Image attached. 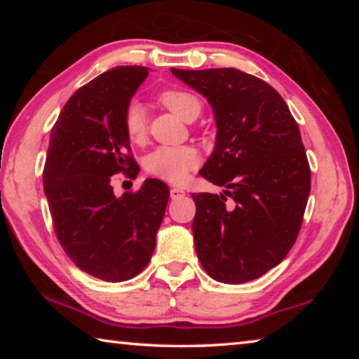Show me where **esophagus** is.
Wrapping results in <instances>:
<instances>
[{
  "label": "esophagus",
  "mask_w": 359,
  "mask_h": 359,
  "mask_svg": "<svg viewBox=\"0 0 359 359\" xmlns=\"http://www.w3.org/2000/svg\"><path fill=\"white\" fill-rule=\"evenodd\" d=\"M182 196H185L184 188H179V187L171 188V199H179Z\"/></svg>",
  "instance_id": "obj_1"
}]
</instances>
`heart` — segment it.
I'll use <instances>...</instances> for the list:
<instances>
[{"label":"heart","instance_id":"obj_1","mask_svg":"<svg viewBox=\"0 0 359 359\" xmlns=\"http://www.w3.org/2000/svg\"><path fill=\"white\" fill-rule=\"evenodd\" d=\"M158 101L184 121L194 120L201 112L203 102L187 90L171 88L161 92ZM123 130L131 142H141L147 135V118L139 102H130L123 112ZM199 154L193 147H158L145 158V171L171 184H182L199 166Z\"/></svg>","mask_w":359,"mask_h":359}]
</instances>
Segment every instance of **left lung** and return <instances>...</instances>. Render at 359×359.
I'll return each instance as SVG.
<instances>
[{
    "label": "left lung",
    "mask_w": 359,
    "mask_h": 359,
    "mask_svg": "<svg viewBox=\"0 0 359 359\" xmlns=\"http://www.w3.org/2000/svg\"><path fill=\"white\" fill-rule=\"evenodd\" d=\"M171 71L214 109L215 149L199 174L226 188L191 194L198 258L218 282L255 280L282 263L299 234L311 193L299 126L277 90L244 71Z\"/></svg>",
    "instance_id": "obj_1"
}]
</instances>
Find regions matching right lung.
<instances>
[{"mask_svg": "<svg viewBox=\"0 0 359 359\" xmlns=\"http://www.w3.org/2000/svg\"><path fill=\"white\" fill-rule=\"evenodd\" d=\"M147 74L145 66H117L79 88L53 125L42 172L65 253L79 269L114 283L149 264L169 199L168 185L156 179L121 198L111 185L115 174L139 172L123 112Z\"/></svg>", "mask_w": 359, "mask_h": 359, "instance_id": "right-lung-1", "label": "right lung"}]
</instances>
